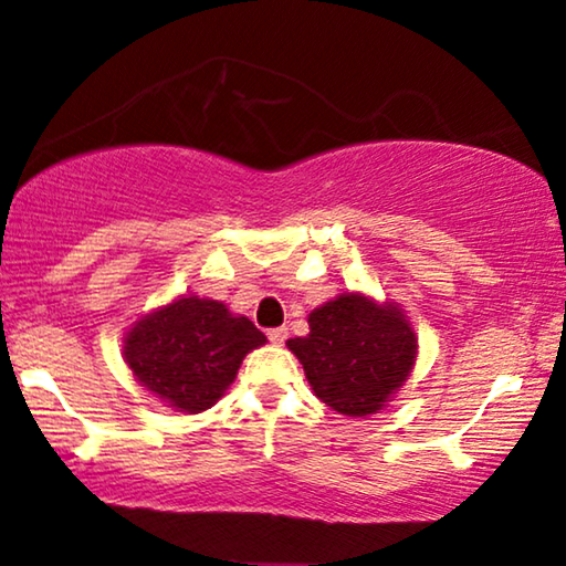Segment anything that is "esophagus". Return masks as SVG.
<instances>
[{
	"instance_id": "esophagus-1",
	"label": "esophagus",
	"mask_w": 566,
	"mask_h": 566,
	"mask_svg": "<svg viewBox=\"0 0 566 566\" xmlns=\"http://www.w3.org/2000/svg\"><path fill=\"white\" fill-rule=\"evenodd\" d=\"M290 337V332H287V326H276V329H269V339L274 345H284V339Z\"/></svg>"
}]
</instances>
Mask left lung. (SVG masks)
Returning <instances> with one entry per match:
<instances>
[{"label":"left lung","mask_w":566,"mask_h":566,"mask_svg":"<svg viewBox=\"0 0 566 566\" xmlns=\"http://www.w3.org/2000/svg\"><path fill=\"white\" fill-rule=\"evenodd\" d=\"M311 332L287 348L303 364L318 400L343 417L382 411L417 360V335L395 303L345 292L311 311Z\"/></svg>","instance_id":"1"}]
</instances>
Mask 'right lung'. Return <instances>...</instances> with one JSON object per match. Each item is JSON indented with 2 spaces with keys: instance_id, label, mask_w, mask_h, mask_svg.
<instances>
[{
  "instance_id": "obj_1",
  "label": "right lung",
  "mask_w": 566,
  "mask_h": 566,
  "mask_svg": "<svg viewBox=\"0 0 566 566\" xmlns=\"http://www.w3.org/2000/svg\"><path fill=\"white\" fill-rule=\"evenodd\" d=\"M265 335L208 297L181 295L136 322L124 337L134 379L176 411L200 413L229 390L242 358Z\"/></svg>"
}]
</instances>
